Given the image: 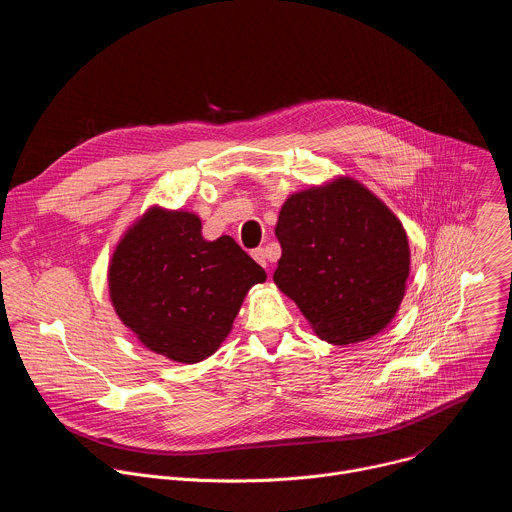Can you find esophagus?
Here are the masks:
<instances>
[{
	"instance_id": "1",
	"label": "esophagus",
	"mask_w": 512,
	"mask_h": 512,
	"mask_svg": "<svg viewBox=\"0 0 512 512\" xmlns=\"http://www.w3.org/2000/svg\"><path fill=\"white\" fill-rule=\"evenodd\" d=\"M251 257L261 265V267H267V255H265V249H253L251 251Z\"/></svg>"
}]
</instances>
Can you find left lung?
I'll return each mask as SVG.
<instances>
[{
  "instance_id": "1",
  "label": "left lung",
  "mask_w": 512,
  "mask_h": 512,
  "mask_svg": "<svg viewBox=\"0 0 512 512\" xmlns=\"http://www.w3.org/2000/svg\"><path fill=\"white\" fill-rule=\"evenodd\" d=\"M275 237V285L298 304L314 332L356 344L399 310L409 277V243L399 218L350 178L291 194Z\"/></svg>"
}]
</instances>
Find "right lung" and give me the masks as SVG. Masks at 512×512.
<instances>
[{
  "label": "right lung",
  "instance_id": "right-lung-1",
  "mask_svg": "<svg viewBox=\"0 0 512 512\" xmlns=\"http://www.w3.org/2000/svg\"><path fill=\"white\" fill-rule=\"evenodd\" d=\"M200 218L150 208L109 265V294L139 342L176 362H200L231 332L247 291L265 281L233 237L204 241Z\"/></svg>",
  "mask_w": 512,
  "mask_h": 512
}]
</instances>
